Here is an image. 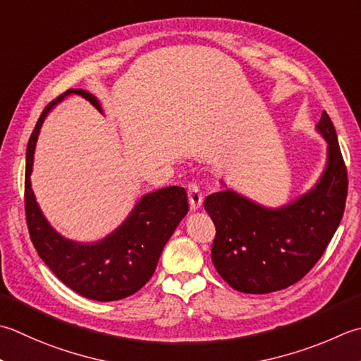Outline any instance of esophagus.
I'll return each instance as SVG.
<instances>
[{"mask_svg":"<svg viewBox=\"0 0 361 361\" xmlns=\"http://www.w3.org/2000/svg\"><path fill=\"white\" fill-rule=\"evenodd\" d=\"M188 197H189V207L190 211H199L203 204V195L200 188L195 183H189L188 185Z\"/></svg>","mask_w":361,"mask_h":361,"instance_id":"obj_1","label":"esophagus"}]
</instances>
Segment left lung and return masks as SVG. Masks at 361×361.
<instances>
[{
	"label": "left lung",
	"instance_id": "8db88e82",
	"mask_svg": "<svg viewBox=\"0 0 361 361\" xmlns=\"http://www.w3.org/2000/svg\"><path fill=\"white\" fill-rule=\"evenodd\" d=\"M316 130L327 140V162L316 185L299 199L267 208L225 189L204 200L216 225L211 259L236 291L267 294L298 283L326 252L341 222L348 171L326 111Z\"/></svg>",
	"mask_w": 361,
	"mask_h": 361
}]
</instances>
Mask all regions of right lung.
Listing matches in <instances>:
<instances>
[{
  "instance_id": "add662e5",
  "label": "right lung",
  "mask_w": 361,
  "mask_h": 361,
  "mask_svg": "<svg viewBox=\"0 0 361 361\" xmlns=\"http://www.w3.org/2000/svg\"><path fill=\"white\" fill-rule=\"evenodd\" d=\"M72 94L81 95L102 111L100 102L89 92L70 89L42 112L26 148L27 230L39 257L62 283L92 300H120L137 293L152 279L166 243L188 214V194L185 188L169 186L144 195L123 224L102 241L76 243L59 235L35 202L30 176L42 123L56 104Z\"/></svg>"
}]
</instances>
